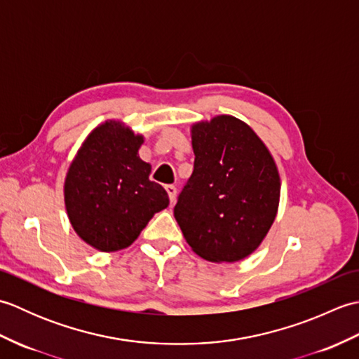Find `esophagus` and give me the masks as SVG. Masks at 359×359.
<instances>
[{
  "mask_svg": "<svg viewBox=\"0 0 359 359\" xmlns=\"http://www.w3.org/2000/svg\"><path fill=\"white\" fill-rule=\"evenodd\" d=\"M165 189H166V193H168V197H170V202L174 203L175 194H177V188H175L174 185H166Z\"/></svg>",
  "mask_w": 359,
  "mask_h": 359,
  "instance_id": "34e87169",
  "label": "esophagus"
}]
</instances>
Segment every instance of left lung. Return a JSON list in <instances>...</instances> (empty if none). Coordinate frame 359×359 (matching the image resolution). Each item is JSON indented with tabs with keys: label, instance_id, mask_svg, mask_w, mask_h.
I'll use <instances>...</instances> for the list:
<instances>
[{
	"label": "left lung",
	"instance_id": "left-lung-1",
	"mask_svg": "<svg viewBox=\"0 0 359 359\" xmlns=\"http://www.w3.org/2000/svg\"><path fill=\"white\" fill-rule=\"evenodd\" d=\"M194 171L174 207L184 238L210 262H238L261 245L278 215L280 179L245 121L216 116L191 126Z\"/></svg>",
	"mask_w": 359,
	"mask_h": 359
}]
</instances>
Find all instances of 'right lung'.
Listing matches in <instances>:
<instances>
[{
	"instance_id": "obj_1",
	"label": "right lung",
	"mask_w": 359,
	"mask_h": 359,
	"mask_svg": "<svg viewBox=\"0 0 359 359\" xmlns=\"http://www.w3.org/2000/svg\"><path fill=\"white\" fill-rule=\"evenodd\" d=\"M143 135L117 120L90 131L65 179L71 225L88 245L111 253L131 245L170 199L139 157Z\"/></svg>"
}]
</instances>
